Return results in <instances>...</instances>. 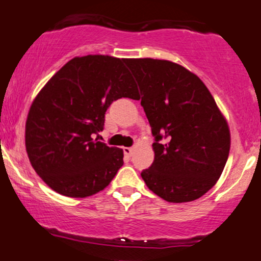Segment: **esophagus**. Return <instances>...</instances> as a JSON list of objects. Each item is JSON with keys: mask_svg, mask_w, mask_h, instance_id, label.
Segmentation results:
<instances>
[{"mask_svg": "<svg viewBox=\"0 0 261 261\" xmlns=\"http://www.w3.org/2000/svg\"><path fill=\"white\" fill-rule=\"evenodd\" d=\"M124 153L126 154V155H128V157H131V155H133V153H134V148L124 147Z\"/></svg>", "mask_w": 261, "mask_h": 261, "instance_id": "esophagus-1", "label": "esophagus"}]
</instances>
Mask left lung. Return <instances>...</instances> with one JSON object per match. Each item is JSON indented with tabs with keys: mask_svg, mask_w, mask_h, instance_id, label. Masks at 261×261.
<instances>
[{
	"mask_svg": "<svg viewBox=\"0 0 261 261\" xmlns=\"http://www.w3.org/2000/svg\"><path fill=\"white\" fill-rule=\"evenodd\" d=\"M125 62L139 83L155 139L154 161L141 176L168 202L199 199L216 184L228 160V122L205 83L184 66L148 58Z\"/></svg>",
	"mask_w": 261,
	"mask_h": 261,
	"instance_id": "1",
	"label": "left lung"
}]
</instances>
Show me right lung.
I'll list each match as a JSON object with an SVG mask.
<instances>
[{
	"instance_id": "right-lung-1",
	"label": "right lung",
	"mask_w": 261,
	"mask_h": 261,
	"mask_svg": "<svg viewBox=\"0 0 261 261\" xmlns=\"http://www.w3.org/2000/svg\"><path fill=\"white\" fill-rule=\"evenodd\" d=\"M125 61L109 55L77 56L33 100L25 122L27 153L37 174L61 195H94L124 164L121 148L93 136L103 130L114 100L139 98Z\"/></svg>"
}]
</instances>
